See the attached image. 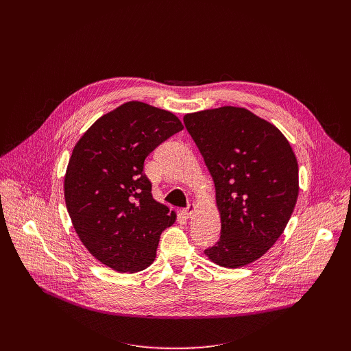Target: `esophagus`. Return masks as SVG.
<instances>
[{
	"label": "esophagus",
	"mask_w": 351,
	"mask_h": 351,
	"mask_svg": "<svg viewBox=\"0 0 351 351\" xmlns=\"http://www.w3.org/2000/svg\"><path fill=\"white\" fill-rule=\"evenodd\" d=\"M194 211H195V206H194V204H190V206H187L182 213H183V215H184L186 218H191V215L194 214Z\"/></svg>",
	"instance_id": "1"
}]
</instances>
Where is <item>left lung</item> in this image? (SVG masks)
Wrapping results in <instances>:
<instances>
[{
  "label": "left lung",
  "instance_id": "8db88e82",
  "mask_svg": "<svg viewBox=\"0 0 351 351\" xmlns=\"http://www.w3.org/2000/svg\"><path fill=\"white\" fill-rule=\"evenodd\" d=\"M184 126L215 184L221 237L204 250L215 264L244 267L283 233L298 195L293 149L272 123L245 108L187 114Z\"/></svg>",
  "mask_w": 351,
  "mask_h": 351
}]
</instances>
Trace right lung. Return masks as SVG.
<instances>
[{"label": "right lung", "mask_w": 351, "mask_h": 351, "mask_svg": "<svg viewBox=\"0 0 351 351\" xmlns=\"http://www.w3.org/2000/svg\"><path fill=\"white\" fill-rule=\"evenodd\" d=\"M182 129L172 112L129 101L97 119L76 143L65 203L79 239L99 263L132 274L153 264L176 214L153 198L144 160Z\"/></svg>", "instance_id": "add662e5"}]
</instances>
